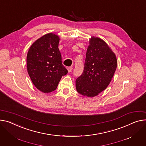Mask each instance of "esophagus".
Here are the masks:
<instances>
[{
    "mask_svg": "<svg viewBox=\"0 0 146 146\" xmlns=\"http://www.w3.org/2000/svg\"><path fill=\"white\" fill-rule=\"evenodd\" d=\"M72 70H73V67H67V70H68V72H71L72 71Z\"/></svg>",
    "mask_w": 146,
    "mask_h": 146,
    "instance_id": "obj_1",
    "label": "esophagus"
}]
</instances>
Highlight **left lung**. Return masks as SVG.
Returning a JSON list of instances; mask_svg holds the SVG:
<instances>
[{
  "mask_svg": "<svg viewBox=\"0 0 146 146\" xmlns=\"http://www.w3.org/2000/svg\"><path fill=\"white\" fill-rule=\"evenodd\" d=\"M117 64L115 54L106 43L92 37L87 47L83 72L76 80L77 92L90 98L98 95L109 84Z\"/></svg>",
  "mask_w": 146,
  "mask_h": 146,
  "instance_id": "left-lung-1",
  "label": "left lung"
}]
</instances>
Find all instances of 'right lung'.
I'll return each instance as SVG.
<instances>
[{"label":"right lung","instance_id":"obj_1","mask_svg":"<svg viewBox=\"0 0 146 146\" xmlns=\"http://www.w3.org/2000/svg\"><path fill=\"white\" fill-rule=\"evenodd\" d=\"M59 43V36L48 33L34 42L27 53L28 74L36 88L43 93L55 90L68 72L62 64Z\"/></svg>","mask_w":146,"mask_h":146}]
</instances>
